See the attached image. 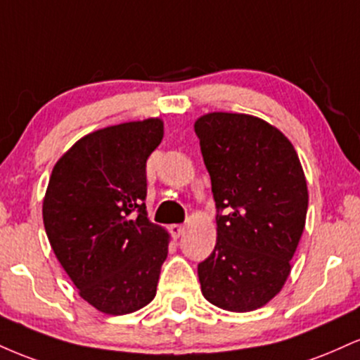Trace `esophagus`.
<instances>
[{"instance_id":"esophagus-1","label":"esophagus","mask_w":360,"mask_h":360,"mask_svg":"<svg viewBox=\"0 0 360 360\" xmlns=\"http://www.w3.org/2000/svg\"><path fill=\"white\" fill-rule=\"evenodd\" d=\"M186 226L184 225H171V233L174 235V237H181V235L184 233Z\"/></svg>"}]
</instances>
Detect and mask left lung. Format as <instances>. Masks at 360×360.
<instances>
[{
	"mask_svg": "<svg viewBox=\"0 0 360 360\" xmlns=\"http://www.w3.org/2000/svg\"><path fill=\"white\" fill-rule=\"evenodd\" d=\"M194 131L218 212L214 249L198 264L201 292L218 308L252 311L291 271L308 210L303 167L278 128L252 115H203Z\"/></svg>",
	"mask_w": 360,
	"mask_h": 360,
	"instance_id": "obj_1",
	"label": "left lung"
}]
</instances>
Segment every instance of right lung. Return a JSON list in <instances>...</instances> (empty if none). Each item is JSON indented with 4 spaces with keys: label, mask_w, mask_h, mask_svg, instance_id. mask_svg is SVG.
<instances>
[{
    "label": "right lung",
    "mask_w": 360,
    "mask_h": 360,
    "mask_svg": "<svg viewBox=\"0 0 360 360\" xmlns=\"http://www.w3.org/2000/svg\"><path fill=\"white\" fill-rule=\"evenodd\" d=\"M164 137L159 118L93 131L57 160L44 198L53 254L82 300L127 315L154 300L169 235L147 218V159Z\"/></svg>",
    "instance_id": "add662e5"
}]
</instances>
